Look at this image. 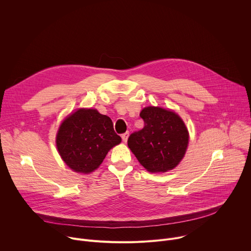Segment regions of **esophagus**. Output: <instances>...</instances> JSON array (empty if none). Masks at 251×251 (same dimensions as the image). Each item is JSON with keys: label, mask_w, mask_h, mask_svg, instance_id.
I'll return each instance as SVG.
<instances>
[{"label": "esophagus", "mask_w": 251, "mask_h": 251, "mask_svg": "<svg viewBox=\"0 0 251 251\" xmlns=\"http://www.w3.org/2000/svg\"><path fill=\"white\" fill-rule=\"evenodd\" d=\"M121 137H122V140H123L124 142H127V140H128V137H129V132L127 131V132L123 133V134L121 135Z\"/></svg>", "instance_id": "esophagus-1"}]
</instances>
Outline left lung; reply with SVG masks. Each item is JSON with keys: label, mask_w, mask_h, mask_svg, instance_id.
<instances>
[{"label": "left lung", "mask_w": 251, "mask_h": 251, "mask_svg": "<svg viewBox=\"0 0 251 251\" xmlns=\"http://www.w3.org/2000/svg\"><path fill=\"white\" fill-rule=\"evenodd\" d=\"M144 128L133 132L128 146L140 164L151 173H165L183 159L189 133L177 114L160 107H146L140 113Z\"/></svg>", "instance_id": "obj_1"}]
</instances>
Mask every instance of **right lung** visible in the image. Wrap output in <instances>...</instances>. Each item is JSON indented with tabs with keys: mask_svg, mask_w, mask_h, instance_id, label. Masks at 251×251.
<instances>
[{
	"mask_svg": "<svg viewBox=\"0 0 251 251\" xmlns=\"http://www.w3.org/2000/svg\"><path fill=\"white\" fill-rule=\"evenodd\" d=\"M120 142L112 120L95 109H78L69 115L56 135L57 150L64 163L84 174L97 169L108 151Z\"/></svg>",
	"mask_w": 251,
	"mask_h": 251,
	"instance_id": "right-lung-1",
	"label": "right lung"
}]
</instances>
